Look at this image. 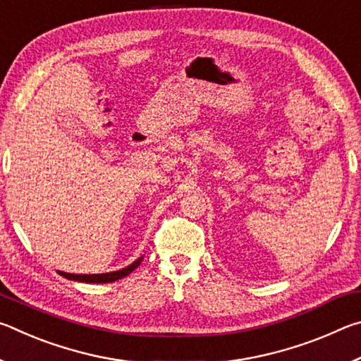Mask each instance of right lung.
Here are the masks:
<instances>
[{"label": "right lung", "instance_id": "1", "mask_svg": "<svg viewBox=\"0 0 361 361\" xmlns=\"http://www.w3.org/2000/svg\"><path fill=\"white\" fill-rule=\"evenodd\" d=\"M143 261V256L142 258H138L132 262L130 266L127 267H122L119 271H114V272H105V274H68V272H62L59 271V274L65 279L68 280H75V282H84V283H111L116 282V280H119L122 277L129 276L130 272L135 271V269L142 264Z\"/></svg>", "mask_w": 361, "mask_h": 361}]
</instances>
